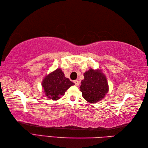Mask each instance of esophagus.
Masks as SVG:
<instances>
[{
    "instance_id": "1",
    "label": "esophagus",
    "mask_w": 148,
    "mask_h": 148,
    "mask_svg": "<svg viewBox=\"0 0 148 148\" xmlns=\"http://www.w3.org/2000/svg\"><path fill=\"white\" fill-rule=\"evenodd\" d=\"M74 84H75V85H76V86H79V81H78L77 80H75V81H74Z\"/></svg>"
}]
</instances>
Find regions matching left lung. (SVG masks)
I'll list each match as a JSON object with an SVG mask.
<instances>
[{
    "label": "left lung",
    "mask_w": 148,
    "mask_h": 148,
    "mask_svg": "<svg viewBox=\"0 0 148 148\" xmlns=\"http://www.w3.org/2000/svg\"><path fill=\"white\" fill-rule=\"evenodd\" d=\"M79 88L83 98L92 103L102 100L109 91L105 75L100 70H93L92 69L84 72V79L81 81Z\"/></svg>",
    "instance_id": "8db88e82"
}]
</instances>
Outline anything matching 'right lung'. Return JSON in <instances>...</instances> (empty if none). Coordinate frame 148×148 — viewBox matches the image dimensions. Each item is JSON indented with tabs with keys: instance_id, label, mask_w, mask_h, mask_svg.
Instances as JSON below:
<instances>
[{
	"instance_id": "right-lung-1",
	"label": "right lung",
	"mask_w": 148,
	"mask_h": 148,
	"mask_svg": "<svg viewBox=\"0 0 148 148\" xmlns=\"http://www.w3.org/2000/svg\"><path fill=\"white\" fill-rule=\"evenodd\" d=\"M74 83L65 77L61 69H57L46 76L42 82L45 95L48 98L56 100L64 95L66 90Z\"/></svg>"
}]
</instances>
